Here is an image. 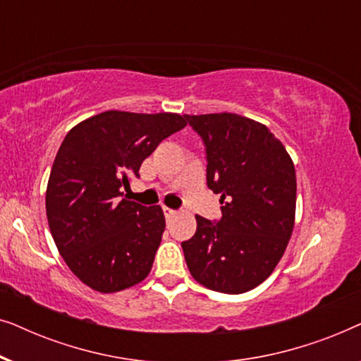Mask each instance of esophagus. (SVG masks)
Here are the masks:
<instances>
[{
	"instance_id": "1",
	"label": "esophagus",
	"mask_w": 361,
	"mask_h": 361,
	"mask_svg": "<svg viewBox=\"0 0 361 361\" xmlns=\"http://www.w3.org/2000/svg\"><path fill=\"white\" fill-rule=\"evenodd\" d=\"M162 212H164V216H166V220H171L172 216H174L177 212L176 210H172V209H169V207H162Z\"/></svg>"
}]
</instances>
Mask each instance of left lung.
<instances>
[{
	"instance_id": "left-lung-1",
	"label": "left lung",
	"mask_w": 361,
	"mask_h": 361,
	"mask_svg": "<svg viewBox=\"0 0 361 361\" xmlns=\"http://www.w3.org/2000/svg\"><path fill=\"white\" fill-rule=\"evenodd\" d=\"M207 152V185L220 194L221 219L195 215L182 241L192 278L216 293L241 294L269 278L295 219L294 162L261 123L235 113L184 115Z\"/></svg>"
}]
</instances>
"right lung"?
Segmentation results:
<instances>
[{"label": "right lung", "instance_id": "obj_1", "mask_svg": "<svg viewBox=\"0 0 361 361\" xmlns=\"http://www.w3.org/2000/svg\"><path fill=\"white\" fill-rule=\"evenodd\" d=\"M187 125L177 113L110 110L67 133L46 190L52 238L83 284L110 294L149 274L166 228L159 205L121 199L157 145Z\"/></svg>", "mask_w": 361, "mask_h": 361}]
</instances>
